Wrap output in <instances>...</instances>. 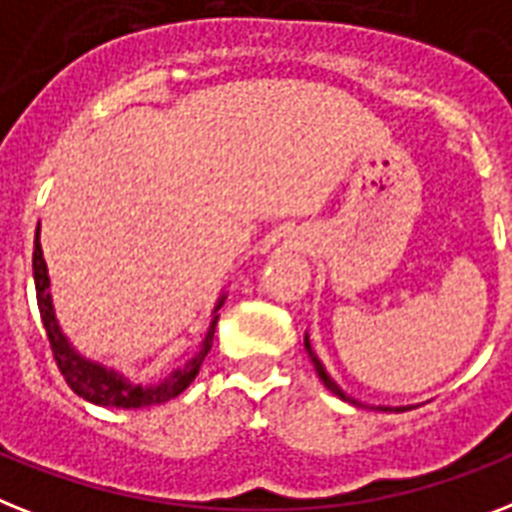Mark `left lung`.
<instances>
[{
    "label": "left lung",
    "mask_w": 512,
    "mask_h": 512,
    "mask_svg": "<svg viewBox=\"0 0 512 512\" xmlns=\"http://www.w3.org/2000/svg\"><path fill=\"white\" fill-rule=\"evenodd\" d=\"M305 347H307V352H310V360H313L315 371H318V376H321V381H323V384H326V389H328V392H334L336 397H339V400H344V402H352V405H360V402H357V400H352L350 394H344L342 389H339V386L334 384V378L328 376V373H326V368H323V363H321V360H318V357L313 355V350H310V342H307V339H305ZM378 410H392V407H378ZM394 410H407V407H394Z\"/></svg>",
    "instance_id": "left-lung-1"
}]
</instances>
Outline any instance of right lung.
I'll list each match as a JSON object with an SVG mask.
<instances>
[{
    "label": "right lung",
    "instance_id": "obj_1",
    "mask_svg": "<svg viewBox=\"0 0 512 512\" xmlns=\"http://www.w3.org/2000/svg\"><path fill=\"white\" fill-rule=\"evenodd\" d=\"M33 281H36V299H39V313L41 323L47 328L49 350L54 355V363L60 368L62 378L68 381V386L78 397L94 402V405L105 407H123V410H131V407H147V405H162V402L173 400L178 394L184 392L186 386L194 381V376L199 373V365L205 360V355L213 347V334L215 323H218V315L213 318L210 328H207L205 342H202V352L197 357H191L184 368L170 373L165 381L155 386H141L128 381L120 373L107 371L105 365H97L86 360V357L78 355L73 347L68 344V339L62 336L60 326H57V318H54L52 299H49V276H47V263H44V255H41L39 234H36V247H33ZM223 305V299L218 302V307ZM215 307V310H218Z\"/></svg>",
    "mask_w": 512,
    "mask_h": 512
}]
</instances>
